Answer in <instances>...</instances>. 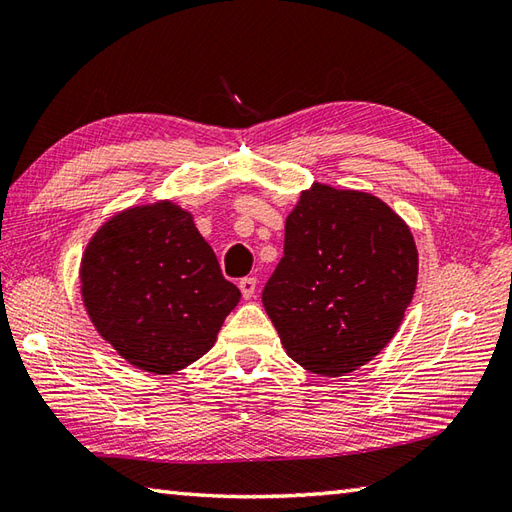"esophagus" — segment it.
<instances>
[{
    "instance_id": "obj_1",
    "label": "esophagus",
    "mask_w": 512,
    "mask_h": 512,
    "mask_svg": "<svg viewBox=\"0 0 512 512\" xmlns=\"http://www.w3.org/2000/svg\"><path fill=\"white\" fill-rule=\"evenodd\" d=\"M239 290H242L244 299L255 297V290H257V279H255V277H244V279H239Z\"/></svg>"
}]
</instances>
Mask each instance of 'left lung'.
Masks as SVG:
<instances>
[{
  "label": "left lung",
  "instance_id": "obj_1",
  "mask_svg": "<svg viewBox=\"0 0 512 512\" xmlns=\"http://www.w3.org/2000/svg\"><path fill=\"white\" fill-rule=\"evenodd\" d=\"M417 270L413 233L393 208L364 190L315 182L286 217L284 257L262 302L293 362L339 377L395 337Z\"/></svg>",
  "mask_w": 512,
  "mask_h": 512
}]
</instances>
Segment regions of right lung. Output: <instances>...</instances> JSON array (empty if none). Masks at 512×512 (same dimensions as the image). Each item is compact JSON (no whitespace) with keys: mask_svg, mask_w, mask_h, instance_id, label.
<instances>
[{"mask_svg":"<svg viewBox=\"0 0 512 512\" xmlns=\"http://www.w3.org/2000/svg\"><path fill=\"white\" fill-rule=\"evenodd\" d=\"M79 288L104 342L153 375H173L206 355L242 297L193 213L170 199L108 217L84 248Z\"/></svg>","mask_w":512,"mask_h":512,"instance_id":"add662e5","label":"right lung"}]
</instances>
